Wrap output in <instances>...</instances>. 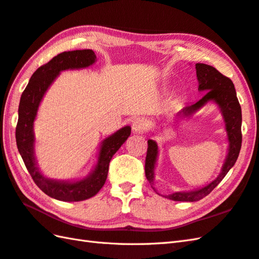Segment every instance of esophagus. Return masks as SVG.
<instances>
[{"label":"esophagus","instance_id":"1","mask_svg":"<svg viewBox=\"0 0 259 259\" xmlns=\"http://www.w3.org/2000/svg\"><path fill=\"white\" fill-rule=\"evenodd\" d=\"M132 130L135 134H143L147 130V122L144 118H137L133 122Z\"/></svg>","mask_w":259,"mask_h":259}]
</instances>
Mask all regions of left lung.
<instances>
[{"mask_svg": "<svg viewBox=\"0 0 259 259\" xmlns=\"http://www.w3.org/2000/svg\"><path fill=\"white\" fill-rule=\"evenodd\" d=\"M195 69H197L199 90L205 91V94L198 102L186 105L178 113V116L190 117L209 101L215 102L221 112H222L225 122V130L229 138V153L222 167V171L211 184L198 189V190L175 192L166 197L174 201H187V202H194V201H199L206 197L222 181L226 174L230 171V169L236 162L242 146V109L236 97L234 83L230 78L225 77L212 66L197 64ZM147 144L148 147L146 160H145V174H146V178L149 181V184L153 187L155 180V165L157 156H158V146L153 140H148Z\"/></svg>", "mask_w": 259, "mask_h": 259, "instance_id": "8db88e82", "label": "left lung"}]
</instances>
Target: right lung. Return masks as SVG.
I'll list each match as a JSON object with an SVG mask.
<instances>
[{"instance_id":"obj_1","label":"right lung","mask_w":259,"mask_h":259,"mask_svg":"<svg viewBox=\"0 0 259 259\" xmlns=\"http://www.w3.org/2000/svg\"><path fill=\"white\" fill-rule=\"evenodd\" d=\"M97 61V56L91 49L64 52L39 67L31 75L27 87L22 93L18 106L16 125V144L31 178L42 192L60 201H83L96 195L108 178L109 165L113 155L131 135L130 126H124L101 143L98 163L93 171L78 181H59L44 177L36 165L34 144V121L42 97L60 71L68 69L87 68Z\"/></svg>"}]
</instances>
